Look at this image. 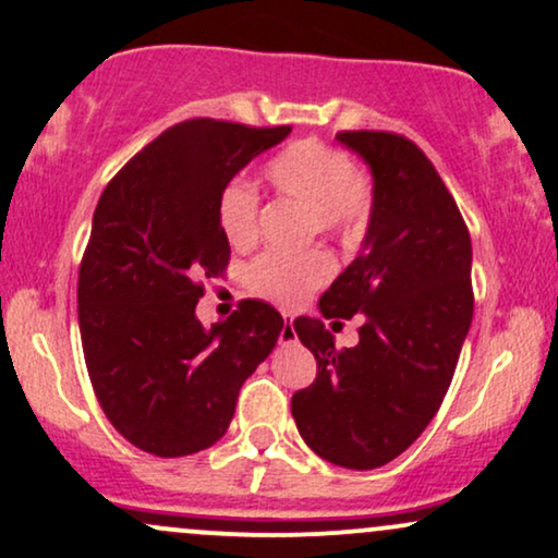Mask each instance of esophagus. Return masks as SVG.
<instances>
[{
  "label": "esophagus",
  "mask_w": 558,
  "mask_h": 558,
  "mask_svg": "<svg viewBox=\"0 0 558 558\" xmlns=\"http://www.w3.org/2000/svg\"><path fill=\"white\" fill-rule=\"evenodd\" d=\"M288 342H295V329H293V322L283 324V329H280V344H288Z\"/></svg>",
  "instance_id": "obj_1"
}]
</instances>
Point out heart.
<instances>
[{"label":"heart","mask_w":558,"mask_h":558,"mask_svg":"<svg viewBox=\"0 0 558 558\" xmlns=\"http://www.w3.org/2000/svg\"><path fill=\"white\" fill-rule=\"evenodd\" d=\"M265 180L275 195L299 203L312 214L314 229L324 236L355 242L371 221L373 182L340 146L319 138H301L265 165ZM259 195L244 180H231L216 201V218L231 246H250L257 239ZM331 257L324 252L306 255H259L244 270V283L259 299L295 306L314 288L327 283Z\"/></svg>","instance_id":"b5f03b06"}]
</instances>
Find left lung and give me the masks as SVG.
I'll use <instances>...</instances> for the list:
<instances>
[{"mask_svg": "<svg viewBox=\"0 0 558 558\" xmlns=\"http://www.w3.org/2000/svg\"><path fill=\"white\" fill-rule=\"evenodd\" d=\"M371 167L373 210L363 250L319 299L324 319L363 314L355 348H335L322 319L299 316L316 378L291 412L308 448L368 471L412 446L440 409L474 316L471 236L453 195L414 141L342 131ZM337 324V322H335Z\"/></svg>", "mask_w": 558, "mask_h": 558, "instance_id": "8db88e82", "label": "left lung"}]
</instances>
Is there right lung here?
<instances>
[{
    "instance_id": "add662e5",
    "label": "right lung",
    "mask_w": 558,
    "mask_h": 558,
    "mask_svg": "<svg viewBox=\"0 0 558 558\" xmlns=\"http://www.w3.org/2000/svg\"><path fill=\"white\" fill-rule=\"evenodd\" d=\"M291 125L193 118L167 129L108 182L80 265L84 363L105 417L159 458L206 450L229 429L239 389L283 329L270 303L246 299L206 329L201 278L229 265L216 218L221 187Z\"/></svg>"
}]
</instances>
